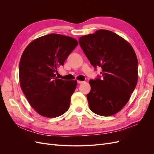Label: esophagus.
Listing matches in <instances>:
<instances>
[{
	"mask_svg": "<svg viewBox=\"0 0 154 154\" xmlns=\"http://www.w3.org/2000/svg\"><path fill=\"white\" fill-rule=\"evenodd\" d=\"M77 82H78V83H79V84H81V83H83V82L80 81V80H78Z\"/></svg>",
	"mask_w": 154,
	"mask_h": 154,
	"instance_id": "obj_1",
	"label": "esophagus"
}]
</instances>
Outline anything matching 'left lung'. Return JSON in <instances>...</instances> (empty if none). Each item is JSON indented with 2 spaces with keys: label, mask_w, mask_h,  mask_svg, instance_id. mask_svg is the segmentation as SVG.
Returning <instances> with one entry per match:
<instances>
[{
  "label": "left lung",
  "mask_w": 154,
  "mask_h": 154,
  "mask_svg": "<svg viewBox=\"0 0 154 154\" xmlns=\"http://www.w3.org/2000/svg\"><path fill=\"white\" fill-rule=\"evenodd\" d=\"M79 44L94 67H101V79L91 80L87 95L93 112L102 116L118 113L130 98L138 80L136 53L115 32L99 29L79 38Z\"/></svg>",
  "instance_id": "obj_1"
}]
</instances>
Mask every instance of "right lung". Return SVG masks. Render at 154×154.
<instances>
[{"label": "right lung", "mask_w": 154, "mask_h": 154, "mask_svg": "<svg viewBox=\"0 0 154 154\" xmlns=\"http://www.w3.org/2000/svg\"><path fill=\"white\" fill-rule=\"evenodd\" d=\"M78 44L72 37L52 33L32 41L23 52L19 63L20 87L40 115L56 118L69 109L77 81L58 79L55 72Z\"/></svg>", "instance_id": "1"}]
</instances>
